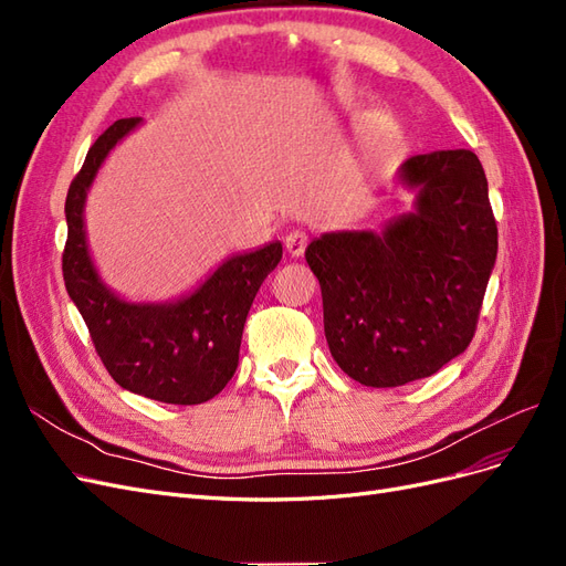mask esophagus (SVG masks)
Returning <instances> with one entry per match:
<instances>
[{
    "mask_svg": "<svg viewBox=\"0 0 566 566\" xmlns=\"http://www.w3.org/2000/svg\"><path fill=\"white\" fill-rule=\"evenodd\" d=\"M306 243H310V238H306L304 231H290L285 235V250L293 256H302L306 250Z\"/></svg>",
    "mask_w": 566,
    "mask_h": 566,
    "instance_id": "obj_1",
    "label": "esophagus"
}]
</instances>
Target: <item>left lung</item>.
<instances>
[{"mask_svg": "<svg viewBox=\"0 0 566 566\" xmlns=\"http://www.w3.org/2000/svg\"><path fill=\"white\" fill-rule=\"evenodd\" d=\"M413 208L382 231H331L306 245L331 354L366 387L430 378L468 349L499 252L484 167L432 150L397 169Z\"/></svg>", "mask_w": 566, "mask_h": 566, "instance_id": "obj_1", "label": "left lung"}]
</instances>
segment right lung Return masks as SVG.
Instances as JSON below:
<instances>
[{
    "label": "right lung",
    "instance_id": "add662e5",
    "mask_svg": "<svg viewBox=\"0 0 566 566\" xmlns=\"http://www.w3.org/2000/svg\"><path fill=\"white\" fill-rule=\"evenodd\" d=\"M144 123H113L90 148L67 188L63 281L87 323L111 378L163 403L210 401L238 368L243 325L256 290L283 256L281 241L227 256L198 287L167 302H132L111 290L92 260L84 227L87 193L111 150Z\"/></svg>",
    "mask_w": 566,
    "mask_h": 566
}]
</instances>
